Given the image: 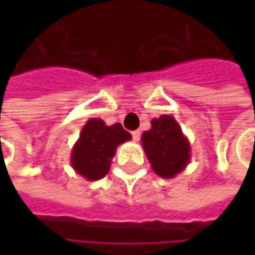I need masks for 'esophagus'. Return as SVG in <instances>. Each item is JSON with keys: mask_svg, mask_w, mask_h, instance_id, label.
<instances>
[{"mask_svg": "<svg viewBox=\"0 0 255 255\" xmlns=\"http://www.w3.org/2000/svg\"><path fill=\"white\" fill-rule=\"evenodd\" d=\"M132 137H133V140H134V142H137V140L140 139V132H139V130H133Z\"/></svg>", "mask_w": 255, "mask_h": 255, "instance_id": "1", "label": "esophagus"}]
</instances>
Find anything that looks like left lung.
<instances>
[{"mask_svg": "<svg viewBox=\"0 0 255 255\" xmlns=\"http://www.w3.org/2000/svg\"><path fill=\"white\" fill-rule=\"evenodd\" d=\"M152 128L142 134V146L153 171L173 179L190 163V142L170 115L153 119Z\"/></svg>", "mask_w": 255, "mask_h": 255, "instance_id": "8db88e82", "label": "left lung"}]
</instances>
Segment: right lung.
<instances>
[{"instance_id": "obj_1", "label": "right lung", "mask_w": 255, "mask_h": 255, "mask_svg": "<svg viewBox=\"0 0 255 255\" xmlns=\"http://www.w3.org/2000/svg\"><path fill=\"white\" fill-rule=\"evenodd\" d=\"M132 139L121 123L108 126L102 119H89L71 152V166L88 181L105 177L119 144Z\"/></svg>"}]
</instances>
